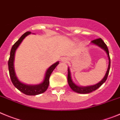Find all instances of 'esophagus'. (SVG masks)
<instances>
[{"label": "esophagus", "mask_w": 120, "mask_h": 120, "mask_svg": "<svg viewBox=\"0 0 120 120\" xmlns=\"http://www.w3.org/2000/svg\"><path fill=\"white\" fill-rule=\"evenodd\" d=\"M67 59L66 58H63L62 59H61V61H62V62H66L67 61Z\"/></svg>", "instance_id": "1"}]
</instances>
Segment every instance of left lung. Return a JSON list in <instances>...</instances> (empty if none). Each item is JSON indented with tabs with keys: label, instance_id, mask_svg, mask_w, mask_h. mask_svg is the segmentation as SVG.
I'll return each instance as SVG.
<instances>
[{
	"label": "left lung",
	"instance_id": "obj_1",
	"mask_svg": "<svg viewBox=\"0 0 120 120\" xmlns=\"http://www.w3.org/2000/svg\"><path fill=\"white\" fill-rule=\"evenodd\" d=\"M90 44H94V45H96L98 47H100V48H102V49L105 51L106 53L108 56V60H109V64H108V69L106 72V74L105 75V76L103 77V78L102 79V80L100 81L99 82H98V84H94V85H93V86H85V87H83V86H79L78 85H76L75 83L73 82V81L72 79V77H71V71H70L69 68H68V84H69V86H70L71 89L73 90V91L75 92L78 93L80 94H87L89 93H91L92 91H95L96 90L98 89V88L102 86V84L106 81V80L107 79L108 76V73L109 72L110 69V66H111V60H110V57L109 54V51L108 49V47L106 46L104 42L103 41V40L101 38L97 39H95L92 41L91 42Z\"/></svg>",
	"mask_w": 120,
	"mask_h": 120
}]
</instances>
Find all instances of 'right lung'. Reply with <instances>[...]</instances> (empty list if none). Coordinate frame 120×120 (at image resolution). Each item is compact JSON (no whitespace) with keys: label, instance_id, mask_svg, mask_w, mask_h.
<instances>
[{"label":"right lung","instance_id":"obj_1","mask_svg":"<svg viewBox=\"0 0 120 120\" xmlns=\"http://www.w3.org/2000/svg\"><path fill=\"white\" fill-rule=\"evenodd\" d=\"M30 33V32H26L14 44L11 48V50L10 57H9V61H8V69H9L11 79V81L12 84H14V86L22 93L25 94L26 95H29V96H35V95L43 93L47 90L48 86H49V76H50L51 74L54 71V69L56 68V67L59 64V61H57L48 68V69L45 72L44 81L41 83L36 84V85H28V84H24V83L20 81L17 78L15 72L14 64L15 54L16 50L18 48V47L20 46L24 39Z\"/></svg>","mask_w":120,"mask_h":120}]
</instances>
